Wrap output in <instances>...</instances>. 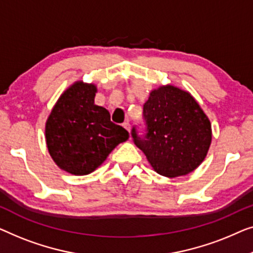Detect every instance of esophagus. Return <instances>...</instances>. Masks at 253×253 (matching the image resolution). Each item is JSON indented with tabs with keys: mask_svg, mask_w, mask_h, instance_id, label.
<instances>
[{
	"mask_svg": "<svg viewBox=\"0 0 253 253\" xmlns=\"http://www.w3.org/2000/svg\"><path fill=\"white\" fill-rule=\"evenodd\" d=\"M123 126H124V128H125L127 131H129V133H130V125H129V123H124Z\"/></svg>",
	"mask_w": 253,
	"mask_h": 253,
	"instance_id": "34e87169",
	"label": "esophagus"
}]
</instances>
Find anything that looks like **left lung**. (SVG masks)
<instances>
[{"label":"left lung","instance_id":"obj_1","mask_svg":"<svg viewBox=\"0 0 253 253\" xmlns=\"http://www.w3.org/2000/svg\"><path fill=\"white\" fill-rule=\"evenodd\" d=\"M148 133L134 143L163 176L187 175L204 161L212 141L208 116L189 91L166 84L151 90L143 105Z\"/></svg>","mask_w":253,"mask_h":253}]
</instances>
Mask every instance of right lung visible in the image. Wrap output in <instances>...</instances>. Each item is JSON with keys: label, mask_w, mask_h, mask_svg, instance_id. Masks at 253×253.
I'll use <instances>...</instances> for the list:
<instances>
[{"label": "right lung", "mask_w": 253, "mask_h": 253, "mask_svg": "<svg viewBox=\"0 0 253 253\" xmlns=\"http://www.w3.org/2000/svg\"><path fill=\"white\" fill-rule=\"evenodd\" d=\"M97 87L76 81L59 96L45 123V142L52 161L73 175H87L101 166L113 149L129 137L95 104Z\"/></svg>", "instance_id": "1"}]
</instances>
